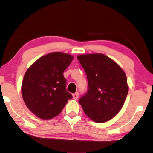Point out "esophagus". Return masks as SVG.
I'll return each mask as SVG.
<instances>
[{
	"mask_svg": "<svg viewBox=\"0 0 153 153\" xmlns=\"http://www.w3.org/2000/svg\"><path fill=\"white\" fill-rule=\"evenodd\" d=\"M78 96H79V94H78V92H77V93H75V94H73V99H75V100L78 99Z\"/></svg>",
	"mask_w": 153,
	"mask_h": 153,
	"instance_id": "1",
	"label": "esophagus"
}]
</instances>
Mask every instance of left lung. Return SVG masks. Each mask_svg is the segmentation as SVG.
<instances>
[{
  "label": "left lung",
  "mask_w": 153,
  "mask_h": 153,
  "mask_svg": "<svg viewBox=\"0 0 153 153\" xmlns=\"http://www.w3.org/2000/svg\"><path fill=\"white\" fill-rule=\"evenodd\" d=\"M77 58L88 80L86 94L79 103L91 119L106 122L119 113L127 98L129 88L125 73L105 54H82Z\"/></svg>",
  "instance_id": "1"
}]
</instances>
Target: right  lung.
Listing matches in <instances>:
<instances>
[{"label":"right lung","instance_id":"1","mask_svg":"<svg viewBox=\"0 0 153 153\" xmlns=\"http://www.w3.org/2000/svg\"><path fill=\"white\" fill-rule=\"evenodd\" d=\"M73 59L69 54L52 52L39 58L26 71L22 97L27 108L39 118L55 117L73 98L66 90L67 80L63 75Z\"/></svg>","mask_w":153,"mask_h":153}]
</instances>
